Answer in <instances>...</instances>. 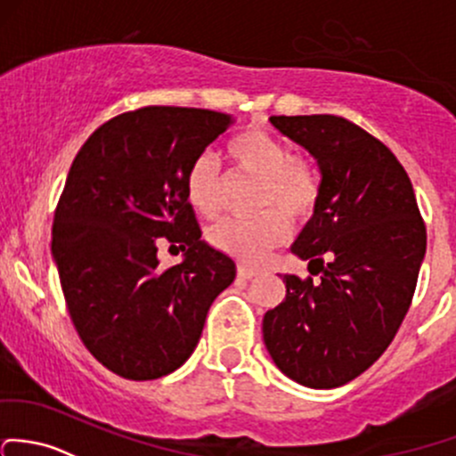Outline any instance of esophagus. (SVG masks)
Wrapping results in <instances>:
<instances>
[{
  "mask_svg": "<svg viewBox=\"0 0 456 456\" xmlns=\"http://www.w3.org/2000/svg\"><path fill=\"white\" fill-rule=\"evenodd\" d=\"M257 275H260V271H257V268L244 266V265L238 266V277H242V280H253V277H257Z\"/></svg>",
  "mask_w": 456,
  "mask_h": 456,
  "instance_id": "obj_1",
  "label": "esophagus"
}]
</instances>
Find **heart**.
Returning a JSON list of instances; mask_svg holds the SVG:
<instances>
[{
	"label": "heart",
	"mask_w": 456,
	"mask_h": 456,
	"mask_svg": "<svg viewBox=\"0 0 456 456\" xmlns=\"http://www.w3.org/2000/svg\"><path fill=\"white\" fill-rule=\"evenodd\" d=\"M227 155L240 175L257 181L253 196L256 218L224 220L209 232L218 251L244 265H256L271 248L289 238V223H304L314 214L321 196V176L308 155L292 152L290 143L265 128H247L227 143ZM185 194L203 218L223 212V170L209 152L194 157L185 175Z\"/></svg>",
	"instance_id": "b5f03b06"
}]
</instances>
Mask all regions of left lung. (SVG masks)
Segmentation results:
<instances>
[{
    "mask_svg": "<svg viewBox=\"0 0 456 456\" xmlns=\"http://www.w3.org/2000/svg\"><path fill=\"white\" fill-rule=\"evenodd\" d=\"M321 167L313 220L292 244L313 277L284 275L286 299L265 314V343L290 380L334 389L382 356L411 308L426 224L404 166L341 115H273Z\"/></svg>",
    "mask_w": 456,
    "mask_h": 456,
    "instance_id": "1",
    "label": "left lung"
}]
</instances>
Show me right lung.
Here are the masks:
<instances>
[{
  "label": "right lung",
  "instance_id": "obj_1",
  "mask_svg": "<svg viewBox=\"0 0 456 456\" xmlns=\"http://www.w3.org/2000/svg\"><path fill=\"white\" fill-rule=\"evenodd\" d=\"M236 118L209 109L140 107L95 128L76 155L52 224L71 323L91 356L128 380H155L194 352L232 257L200 240L185 175ZM186 251L164 269L156 247Z\"/></svg>",
  "mask_w": 456,
  "mask_h": 456
}]
</instances>
